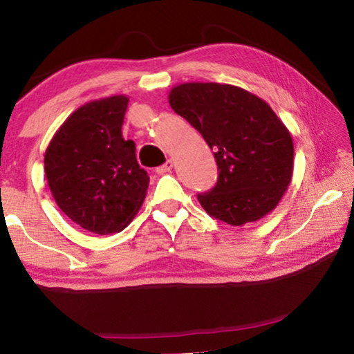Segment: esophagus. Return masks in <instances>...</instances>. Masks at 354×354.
<instances>
[{
	"label": "esophagus",
	"mask_w": 354,
	"mask_h": 354,
	"mask_svg": "<svg viewBox=\"0 0 354 354\" xmlns=\"http://www.w3.org/2000/svg\"><path fill=\"white\" fill-rule=\"evenodd\" d=\"M171 169H173V160L169 159L164 165H160V167H158V169H156V173H159V175H165V173L171 171Z\"/></svg>",
	"instance_id": "34e87169"
}]
</instances>
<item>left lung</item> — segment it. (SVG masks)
Here are the masks:
<instances>
[{"label": "left lung", "mask_w": 354, "mask_h": 354, "mask_svg": "<svg viewBox=\"0 0 354 354\" xmlns=\"http://www.w3.org/2000/svg\"><path fill=\"white\" fill-rule=\"evenodd\" d=\"M171 109L203 136L218 179L198 201L212 217L242 226L270 214L292 181L289 129L262 98L218 82H184L169 93Z\"/></svg>", "instance_id": "1"}]
</instances>
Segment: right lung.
Wrapping results in <instances>:
<instances>
[{
    "mask_svg": "<svg viewBox=\"0 0 354 354\" xmlns=\"http://www.w3.org/2000/svg\"><path fill=\"white\" fill-rule=\"evenodd\" d=\"M127 95L88 101L56 131L45 151L53 198L84 230L120 232L140 211L149 178L136 158V143L122 127Z\"/></svg>",
    "mask_w": 354,
    "mask_h": 354,
    "instance_id": "add662e5",
    "label": "right lung"
}]
</instances>
